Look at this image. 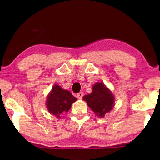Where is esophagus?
Masks as SVG:
<instances>
[{
	"label": "esophagus",
	"mask_w": 160,
	"mask_h": 160,
	"mask_svg": "<svg viewBox=\"0 0 160 160\" xmlns=\"http://www.w3.org/2000/svg\"><path fill=\"white\" fill-rule=\"evenodd\" d=\"M82 96H83V93H82V92H80L79 93H78V94H76V97H77L79 99H82Z\"/></svg>",
	"instance_id": "34e87169"
}]
</instances>
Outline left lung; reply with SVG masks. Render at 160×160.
<instances>
[{
    "label": "left lung",
    "instance_id": "left-lung-1",
    "mask_svg": "<svg viewBox=\"0 0 160 160\" xmlns=\"http://www.w3.org/2000/svg\"><path fill=\"white\" fill-rule=\"evenodd\" d=\"M91 109L97 116L103 117L113 107L114 97L102 82H97L92 87V92L83 97Z\"/></svg>",
    "mask_w": 160,
    "mask_h": 160
}]
</instances>
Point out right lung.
<instances>
[{
	"label": "right lung",
	"instance_id": "add662e5",
	"mask_svg": "<svg viewBox=\"0 0 160 160\" xmlns=\"http://www.w3.org/2000/svg\"><path fill=\"white\" fill-rule=\"evenodd\" d=\"M76 100L68 90H63L60 86L55 85L48 96L47 106L51 113L61 118L63 113L67 112L71 107L72 103Z\"/></svg>",
	"mask_w": 160,
	"mask_h": 160
}]
</instances>
